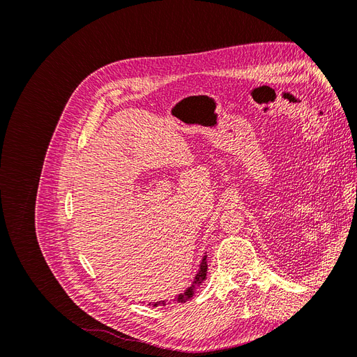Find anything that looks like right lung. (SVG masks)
<instances>
[{"instance_id": "1", "label": "right lung", "mask_w": 357, "mask_h": 357, "mask_svg": "<svg viewBox=\"0 0 357 357\" xmlns=\"http://www.w3.org/2000/svg\"><path fill=\"white\" fill-rule=\"evenodd\" d=\"M207 253H205L204 256H202V261H201V264H199V269H198V273H197V275H195V278H193V282H192V284L183 291V294H180L177 298H176V301L177 302H186V301H189L193 295H195V290H197V287L198 286H201V283L204 282L205 278H207ZM153 307H158V305H165V301H159V302H155V304H152Z\"/></svg>"}]
</instances>
